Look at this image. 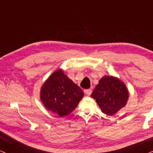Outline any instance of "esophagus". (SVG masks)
<instances>
[{
    "instance_id": "obj_1",
    "label": "esophagus",
    "mask_w": 153,
    "mask_h": 153,
    "mask_svg": "<svg viewBox=\"0 0 153 153\" xmlns=\"http://www.w3.org/2000/svg\"><path fill=\"white\" fill-rule=\"evenodd\" d=\"M84 94L87 95V96H89L91 94V89H85L84 90Z\"/></svg>"
}]
</instances>
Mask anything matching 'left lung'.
<instances>
[{"mask_svg": "<svg viewBox=\"0 0 153 153\" xmlns=\"http://www.w3.org/2000/svg\"><path fill=\"white\" fill-rule=\"evenodd\" d=\"M91 97L96 100L104 114L112 116L127 105L129 91L119 78L105 75L99 81Z\"/></svg>", "mask_w": 153, "mask_h": 153, "instance_id": "obj_1", "label": "left lung"}]
</instances>
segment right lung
Segmentation results:
<instances>
[{
    "mask_svg": "<svg viewBox=\"0 0 153 153\" xmlns=\"http://www.w3.org/2000/svg\"><path fill=\"white\" fill-rule=\"evenodd\" d=\"M84 95L79 87L60 69L53 71L42 84L40 100L48 111L64 117L76 109Z\"/></svg>",
    "mask_w": 153,
    "mask_h": 153,
    "instance_id": "1",
    "label": "right lung"
}]
</instances>
